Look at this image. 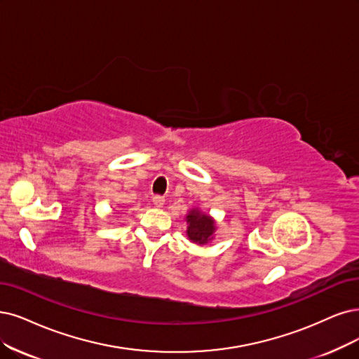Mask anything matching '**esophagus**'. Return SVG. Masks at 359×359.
I'll use <instances>...</instances> for the list:
<instances>
[{
    "label": "esophagus",
    "instance_id": "obj_1",
    "mask_svg": "<svg viewBox=\"0 0 359 359\" xmlns=\"http://www.w3.org/2000/svg\"><path fill=\"white\" fill-rule=\"evenodd\" d=\"M154 205L155 207H158V208H161V207H164V204H165V200H164V196H154Z\"/></svg>",
    "mask_w": 359,
    "mask_h": 359
}]
</instances>
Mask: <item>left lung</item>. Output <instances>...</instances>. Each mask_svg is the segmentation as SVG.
<instances>
[{"label": "left lung", "mask_w": 359, "mask_h": 359, "mask_svg": "<svg viewBox=\"0 0 359 359\" xmlns=\"http://www.w3.org/2000/svg\"><path fill=\"white\" fill-rule=\"evenodd\" d=\"M184 222H187V235L188 240H191L196 245H207L215 240V235L217 231L216 219L210 216L201 208H191L188 215L184 216Z\"/></svg>", "instance_id": "8db88e82"}]
</instances>
